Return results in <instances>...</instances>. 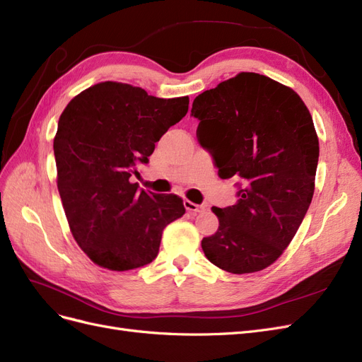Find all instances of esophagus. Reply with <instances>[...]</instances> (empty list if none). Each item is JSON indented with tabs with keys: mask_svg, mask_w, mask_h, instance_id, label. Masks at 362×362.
Instances as JSON below:
<instances>
[{
	"mask_svg": "<svg viewBox=\"0 0 362 362\" xmlns=\"http://www.w3.org/2000/svg\"><path fill=\"white\" fill-rule=\"evenodd\" d=\"M184 206H185V210H187L189 213H201V211H204V206L202 205L194 204V202H192L189 199L184 201Z\"/></svg>",
	"mask_w": 362,
	"mask_h": 362,
	"instance_id": "34e87169",
	"label": "esophagus"
}]
</instances>
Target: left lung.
Segmentation results:
<instances>
[{
  "label": "left lung",
  "instance_id": "left-lung-1",
  "mask_svg": "<svg viewBox=\"0 0 362 362\" xmlns=\"http://www.w3.org/2000/svg\"><path fill=\"white\" fill-rule=\"evenodd\" d=\"M198 139L218 177L242 181L238 201L213 206L205 257L235 275L273 264L303 221L315 187L319 137L302 98L266 75L240 72L194 98Z\"/></svg>",
  "mask_w": 362,
  "mask_h": 362
}]
</instances>
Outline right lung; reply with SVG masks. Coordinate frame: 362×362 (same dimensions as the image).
<instances>
[{
  "label": "right lung",
  "mask_w": 362,
  "mask_h": 362,
  "mask_svg": "<svg viewBox=\"0 0 362 362\" xmlns=\"http://www.w3.org/2000/svg\"><path fill=\"white\" fill-rule=\"evenodd\" d=\"M187 110L189 96L163 100L103 81L72 98L60 115L57 189L75 242L95 264L113 272L149 264L163 229L185 213L180 196L140 190L129 177Z\"/></svg>",
  "instance_id": "right-lung-1"
}]
</instances>
